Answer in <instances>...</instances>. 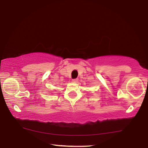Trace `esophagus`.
Segmentation results:
<instances>
[{
    "label": "esophagus",
    "instance_id": "obj_1",
    "mask_svg": "<svg viewBox=\"0 0 148 148\" xmlns=\"http://www.w3.org/2000/svg\"><path fill=\"white\" fill-rule=\"evenodd\" d=\"M77 82H78V79H77V78L72 79V82H74V83H77Z\"/></svg>",
    "mask_w": 148,
    "mask_h": 148
}]
</instances>
